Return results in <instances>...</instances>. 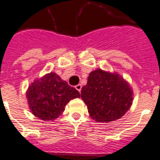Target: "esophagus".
<instances>
[{
	"label": "esophagus",
	"mask_w": 160,
	"mask_h": 160,
	"mask_svg": "<svg viewBox=\"0 0 160 160\" xmlns=\"http://www.w3.org/2000/svg\"><path fill=\"white\" fill-rule=\"evenodd\" d=\"M81 88H82V86H81V85H80V84L77 85H75V89H76L80 93V91H81Z\"/></svg>",
	"instance_id": "esophagus-1"
}]
</instances>
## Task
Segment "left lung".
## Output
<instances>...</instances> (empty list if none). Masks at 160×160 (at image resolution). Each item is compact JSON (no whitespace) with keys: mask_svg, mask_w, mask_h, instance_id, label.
I'll return each mask as SVG.
<instances>
[{"mask_svg":"<svg viewBox=\"0 0 160 160\" xmlns=\"http://www.w3.org/2000/svg\"><path fill=\"white\" fill-rule=\"evenodd\" d=\"M80 96L93 120L109 122L123 117L130 109L133 91L119 74L97 69L89 74Z\"/></svg>","mask_w":160,"mask_h":160,"instance_id":"1","label":"left lung"}]
</instances>
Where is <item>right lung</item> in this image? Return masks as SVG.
<instances>
[{
  "label": "right lung",
  "mask_w": 160,
  "mask_h": 160,
  "mask_svg": "<svg viewBox=\"0 0 160 160\" xmlns=\"http://www.w3.org/2000/svg\"><path fill=\"white\" fill-rule=\"evenodd\" d=\"M26 96L30 111L36 118L53 121L64 112L70 100L80 95L59 75L50 72L34 80L27 90Z\"/></svg>",
  "instance_id": "obj_1"
}]
</instances>
